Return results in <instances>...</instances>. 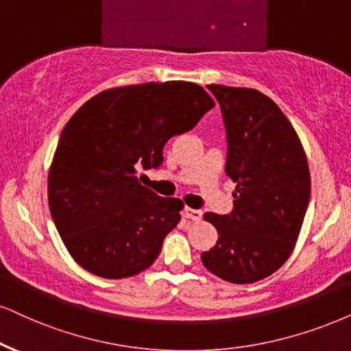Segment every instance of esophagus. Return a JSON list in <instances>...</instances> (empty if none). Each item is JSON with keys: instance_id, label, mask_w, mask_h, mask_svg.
<instances>
[{"instance_id": "1", "label": "esophagus", "mask_w": 351, "mask_h": 351, "mask_svg": "<svg viewBox=\"0 0 351 351\" xmlns=\"http://www.w3.org/2000/svg\"><path fill=\"white\" fill-rule=\"evenodd\" d=\"M184 214H186V217H188L189 220H193V221H201V219H202V212L197 210V208L186 207L184 208Z\"/></svg>"}]
</instances>
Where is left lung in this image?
<instances>
[{
    "mask_svg": "<svg viewBox=\"0 0 351 351\" xmlns=\"http://www.w3.org/2000/svg\"><path fill=\"white\" fill-rule=\"evenodd\" d=\"M207 88L220 104L228 143L225 171L237 189L228 215H204L219 239L201 259L223 280L252 283L280 269L293 251L311 194L308 160L272 99L254 88Z\"/></svg>",
    "mask_w": 351,
    "mask_h": 351,
    "instance_id": "obj_1",
    "label": "left lung"
}]
</instances>
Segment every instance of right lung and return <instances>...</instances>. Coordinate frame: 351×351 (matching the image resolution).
Here are the masks:
<instances>
[{
  "label": "right lung",
  "instance_id": "right-lung-1",
  "mask_svg": "<svg viewBox=\"0 0 351 351\" xmlns=\"http://www.w3.org/2000/svg\"><path fill=\"white\" fill-rule=\"evenodd\" d=\"M214 105L197 84L147 82L100 92L73 114L53 155L48 206L81 267L126 278L154 264L184 204L157 196L136 173L160 165L167 141Z\"/></svg>",
  "mask_w": 351,
  "mask_h": 351
}]
</instances>
